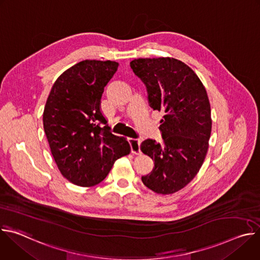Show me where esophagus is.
Segmentation results:
<instances>
[{
	"label": "esophagus",
	"mask_w": 260,
	"mask_h": 260,
	"mask_svg": "<svg viewBox=\"0 0 260 260\" xmlns=\"http://www.w3.org/2000/svg\"><path fill=\"white\" fill-rule=\"evenodd\" d=\"M128 143L131 145V149L134 154H140L141 153V140L137 138H128Z\"/></svg>",
	"instance_id": "obj_1"
}]
</instances>
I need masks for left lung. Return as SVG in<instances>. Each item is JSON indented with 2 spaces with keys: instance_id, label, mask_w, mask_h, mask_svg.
Here are the masks:
<instances>
[{
  "instance_id": "left-lung-1",
  "label": "left lung",
  "mask_w": 260,
  "mask_h": 260,
  "mask_svg": "<svg viewBox=\"0 0 260 260\" xmlns=\"http://www.w3.org/2000/svg\"><path fill=\"white\" fill-rule=\"evenodd\" d=\"M131 68L146 85L153 110L165 112L162 142L141 144L154 161L142 182L156 193H175L197 176L208 152L212 118L207 90L194 71L174 57L136 58Z\"/></svg>"
}]
</instances>
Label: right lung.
I'll use <instances>...</instances> for the list:
<instances>
[{
  "label": "right lung",
  "instance_id": "right-lung-1",
  "mask_svg": "<svg viewBox=\"0 0 260 260\" xmlns=\"http://www.w3.org/2000/svg\"><path fill=\"white\" fill-rule=\"evenodd\" d=\"M119 63L82 60L55 80L43 112L44 132L60 174L90 187L102 182L114 162L131 153L126 138L111 133L101 110L104 87Z\"/></svg>",
  "mask_w": 260,
  "mask_h": 260
}]
</instances>
